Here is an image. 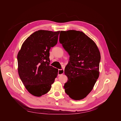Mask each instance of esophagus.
Here are the masks:
<instances>
[{"label": "esophagus", "instance_id": "esophagus-1", "mask_svg": "<svg viewBox=\"0 0 121 121\" xmlns=\"http://www.w3.org/2000/svg\"><path fill=\"white\" fill-rule=\"evenodd\" d=\"M64 69H59L58 71V76H59L61 74L64 73Z\"/></svg>", "mask_w": 121, "mask_h": 121}]
</instances>
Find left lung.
<instances>
[{
  "mask_svg": "<svg viewBox=\"0 0 121 121\" xmlns=\"http://www.w3.org/2000/svg\"><path fill=\"white\" fill-rule=\"evenodd\" d=\"M59 42L69 55L64 88L71 99L80 100L93 89L99 76L100 54L95 42L81 31H61Z\"/></svg>",
  "mask_w": 121,
  "mask_h": 121,
  "instance_id": "obj_1",
  "label": "left lung"
}]
</instances>
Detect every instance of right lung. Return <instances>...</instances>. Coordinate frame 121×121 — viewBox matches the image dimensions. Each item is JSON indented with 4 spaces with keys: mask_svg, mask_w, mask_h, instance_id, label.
<instances>
[{
    "mask_svg": "<svg viewBox=\"0 0 121 121\" xmlns=\"http://www.w3.org/2000/svg\"><path fill=\"white\" fill-rule=\"evenodd\" d=\"M60 31L38 30L24 41L17 56L18 73L27 91L34 96L47 93L58 74L49 65V50L58 41Z\"/></svg>",
    "mask_w": 121,
    "mask_h": 121,
    "instance_id": "right-lung-1",
    "label": "right lung"
}]
</instances>
